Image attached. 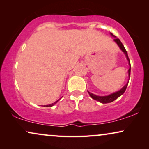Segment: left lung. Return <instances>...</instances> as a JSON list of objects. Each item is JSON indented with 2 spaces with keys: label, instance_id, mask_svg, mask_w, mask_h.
<instances>
[{
  "label": "left lung",
  "instance_id": "obj_1",
  "mask_svg": "<svg viewBox=\"0 0 149 149\" xmlns=\"http://www.w3.org/2000/svg\"><path fill=\"white\" fill-rule=\"evenodd\" d=\"M111 35L115 36L112 33H111ZM114 40H115V41L117 42V45H119V47H120V49H121L122 50V52H124V54H125V56H126V58H127V60L129 61V65H130V67L129 70H128V72H129V77H130V72H131V65H130V59H129V58H128L127 51L125 50V47H124L123 45L122 44L121 40H120L119 38H115V39H114ZM127 85H128V83L125 85V86L123 87V88H122L121 89H120L119 91H117V92L112 93V94L109 95H107V96H97V95H95L94 94H93V93L89 92V91H88V93H89V95H90V96L92 97L93 99H94V100H95L100 102L103 103V104L110 103V102H113L114 100H115L116 99H117L118 97H119V96H121V95L123 94L124 92H125V89H126V88H127Z\"/></svg>",
  "mask_w": 149,
  "mask_h": 149
}]
</instances>
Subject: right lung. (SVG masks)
Masks as SVG:
<instances>
[{
    "label": "right lung",
    "mask_w": 149,
    "mask_h": 149,
    "mask_svg": "<svg viewBox=\"0 0 149 149\" xmlns=\"http://www.w3.org/2000/svg\"><path fill=\"white\" fill-rule=\"evenodd\" d=\"M59 101V100H57L56 102H55L54 103H52V104H49V105H46V106H44V107H52V106H54L55 104H56L57 102H58Z\"/></svg>",
    "instance_id": "obj_1"
}]
</instances>
